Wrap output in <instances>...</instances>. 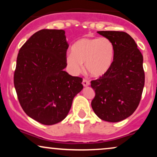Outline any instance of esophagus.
Masks as SVG:
<instances>
[{
    "label": "esophagus",
    "instance_id": "obj_1",
    "mask_svg": "<svg viewBox=\"0 0 157 157\" xmlns=\"http://www.w3.org/2000/svg\"><path fill=\"white\" fill-rule=\"evenodd\" d=\"M82 85H83V86H88L90 84V82H89V81L87 80V79L83 78V79H82Z\"/></svg>",
    "mask_w": 157,
    "mask_h": 157
}]
</instances>
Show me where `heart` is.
I'll return each mask as SVG.
<instances>
[{
  "label": "heart",
  "mask_w": 157,
  "mask_h": 157,
  "mask_svg": "<svg viewBox=\"0 0 157 157\" xmlns=\"http://www.w3.org/2000/svg\"><path fill=\"white\" fill-rule=\"evenodd\" d=\"M114 57V46L105 37L81 38L71 46V53L66 62L72 74H78L84 63L87 71L93 77H101L109 70Z\"/></svg>",
  "instance_id": "b5f03b06"
}]
</instances>
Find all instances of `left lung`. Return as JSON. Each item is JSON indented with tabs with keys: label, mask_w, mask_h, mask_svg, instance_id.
<instances>
[{
	"label": "left lung",
	"mask_w": 157,
	"mask_h": 157,
	"mask_svg": "<svg viewBox=\"0 0 157 157\" xmlns=\"http://www.w3.org/2000/svg\"><path fill=\"white\" fill-rule=\"evenodd\" d=\"M114 46L112 65L105 75L91 81L95 91L91 107L101 120L116 122L137 109L145 85L143 56L134 40L120 31H99Z\"/></svg>",
	"instance_id": "obj_1"
}]
</instances>
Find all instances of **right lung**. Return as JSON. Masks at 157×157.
<instances>
[{"label":"right lung","mask_w":157,"mask_h":157,"mask_svg":"<svg viewBox=\"0 0 157 157\" xmlns=\"http://www.w3.org/2000/svg\"><path fill=\"white\" fill-rule=\"evenodd\" d=\"M65 31L42 29L20 48L14 73L17 99L29 117L54 125L67 116L74 97L82 89V78L68 75Z\"/></svg>","instance_id":"right-lung-1"}]
</instances>
